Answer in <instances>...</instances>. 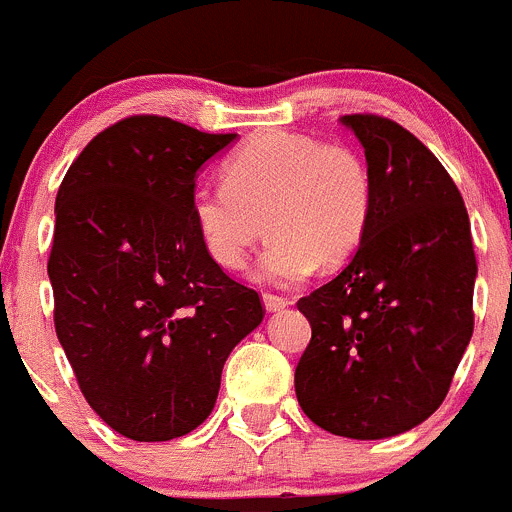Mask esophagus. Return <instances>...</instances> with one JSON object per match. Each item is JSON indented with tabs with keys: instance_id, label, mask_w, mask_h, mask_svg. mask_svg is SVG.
Listing matches in <instances>:
<instances>
[{
	"instance_id": "34e87169",
	"label": "esophagus",
	"mask_w": 512,
	"mask_h": 512,
	"mask_svg": "<svg viewBox=\"0 0 512 512\" xmlns=\"http://www.w3.org/2000/svg\"><path fill=\"white\" fill-rule=\"evenodd\" d=\"M263 306H266L268 313L283 311V308L288 306V298L276 296V293H263Z\"/></svg>"
}]
</instances>
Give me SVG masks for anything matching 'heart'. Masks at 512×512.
Listing matches in <instances>:
<instances>
[{"instance_id":"obj_1","label":"heart","mask_w":512,"mask_h":512,"mask_svg":"<svg viewBox=\"0 0 512 512\" xmlns=\"http://www.w3.org/2000/svg\"><path fill=\"white\" fill-rule=\"evenodd\" d=\"M191 214L206 254L239 271L263 236L256 276L293 286L316 266L333 268L361 246L373 216V176L348 144L266 131L229 156L221 181H201Z\"/></svg>"}]
</instances>
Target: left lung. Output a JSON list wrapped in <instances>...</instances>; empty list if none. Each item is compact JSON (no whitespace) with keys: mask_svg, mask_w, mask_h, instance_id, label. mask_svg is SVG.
Returning <instances> with one entry per match:
<instances>
[{"mask_svg":"<svg viewBox=\"0 0 512 512\" xmlns=\"http://www.w3.org/2000/svg\"><path fill=\"white\" fill-rule=\"evenodd\" d=\"M341 121L366 149L373 216L348 266L298 301L311 343L296 398L328 433L378 440L443 403L473 336L478 263L463 196L433 151L386 116Z\"/></svg>","mask_w":512,"mask_h":512,"instance_id":"obj_1","label":"left lung"}]
</instances>
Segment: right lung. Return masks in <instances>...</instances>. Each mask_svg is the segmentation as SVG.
I'll return each mask as SVG.
<instances>
[{
    "label": "right lung",
    "mask_w": 512,
    "mask_h": 512,
    "mask_svg": "<svg viewBox=\"0 0 512 512\" xmlns=\"http://www.w3.org/2000/svg\"><path fill=\"white\" fill-rule=\"evenodd\" d=\"M234 139L129 116L59 186L47 263L57 338L96 416L139 443L209 418L226 358L266 313L206 254L191 214L196 171Z\"/></svg>",
    "instance_id": "add662e5"
}]
</instances>
